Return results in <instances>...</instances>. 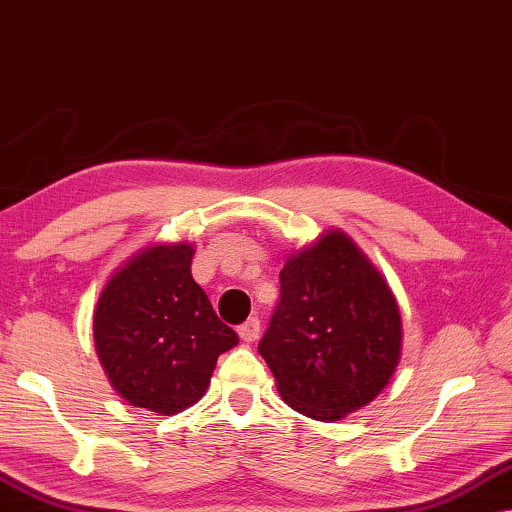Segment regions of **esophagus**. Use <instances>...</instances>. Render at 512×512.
<instances>
[{
  "instance_id": "1",
  "label": "esophagus",
  "mask_w": 512,
  "mask_h": 512,
  "mask_svg": "<svg viewBox=\"0 0 512 512\" xmlns=\"http://www.w3.org/2000/svg\"><path fill=\"white\" fill-rule=\"evenodd\" d=\"M259 331H262V325H259V320H257V318H248V320L243 322V325L239 327V336H241V341L253 343L255 338L259 336Z\"/></svg>"
}]
</instances>
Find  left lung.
<instances>
[{"mask_svg": "<svg viewBox=\"0 0 512 512\" xmlns=\"http://www.w3.org/2000/svg\"><path fill=\"white\" fill-rule=\"evenodd\" d=\"M397 297L341 229L287 257L259 355L287 406L334 422L385 390L401 359Z\"/></svg>", "mask_w": 512, "mask_h": 512, "instance_id": "8db88e82", "label": "left lung"}]
</instances>
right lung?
Here are the masks:
<instances>
[{
    "label": "right lung",
    "instance_id": "add662e5",
    "mask_svg": "<svg viewBox=\"0 0 512 512\" xmlns=\"http://www.w3.org/2000/svg\"><path fill=\"white\" fill-rule=\"evenodd\" d=\"M192 243H155L106 280L95 306L97 357L129 406L176 415L204 397L239 336L192 278Z\"/></svg>",
    "mask_w": 512,
    "mask_h": 512
}]
</instances>
